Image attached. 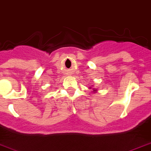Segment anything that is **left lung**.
<instances>
[{
  "mask_svg": "<svg viewBox=\"0 0 151 151\" xmlns=\"http://www.w3.org/2000/svg\"><path fill=\"white\" fill-rule=\"evenodd\" d=\"M89 88H90V89L93 90V93H96V92H97V89H96V88H92L91 87H90Z\"/></svg>",
  "mask_w": 151,
  "mask_h": 151,
  "instance_id": "left-lung-1",
  "label": "left lung"
}]
</instances>
